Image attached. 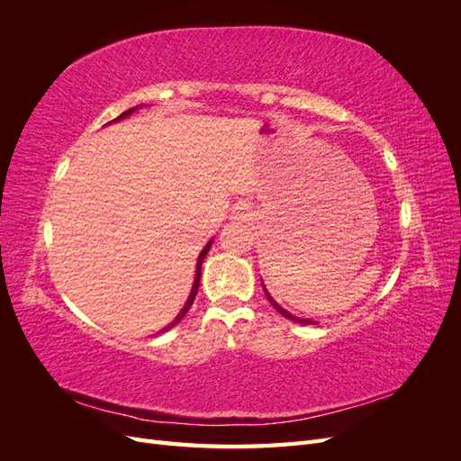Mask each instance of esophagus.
<instances>
[{"label": "esophagus", "instance_id": "34e87169", "mask_svg": "<svg viewBox=\"0 0 461 461\" xmlns=\"http://www.w3.org/2000/svg\"><path fill=\"white\" fill-rule=\"evenodd\" d=\"M249 217V209H248V205H244V203H239L234 207V219H240V221H246Z\"/></svg>", "mask_w": 461, "mask_h": 461}]
</instances>
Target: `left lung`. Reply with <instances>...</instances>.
<instances>
[{
    "label": "left lung",
    "instance_id": "1",
    "mask_svg": "<svg viewBox=\"0 0 461 461\" xmlns=\"http://www.w3.org/2000/svg\"><path fill=\"white\" fill-rule=\"evenodd\" d=\"M261 285H263V283H261ZM263 290H265V296H267V300L271 302L273 308H275L278 313H281V315H285L286 319H290V321H296V323H302V325H312V323H313V321H310V319H300V317H294V315H292L290 312H286L285 308H281V305H278V303L271 298V294L267 292V288H265V285H263Z\"/></svg>",
    "mask_w": 461,
    "mask_h": 461
}]
</instances>
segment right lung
<instances>
[{
  "mask_svg": "<svg viewBox=\"0 0 461 461\" xmlns=\"http://www.w3.org/2000/svg\"><path fill=\"white\" fill-rule=\"evenodd\" d=\"M134 109H138V107H132V109H129V111H124V113H121L115 121H121V119H124V117H129ZM212 244H213V240H209L207 244H205V248L202 249L200 252V258H198V265H196V276H194V285H192V290H190V296H188V300H186V303H185V308L180 310V313L175 317V321L171 325H167L163 330H159V332H165V330H169L171 327H175L180 319H183L185 315H186V312L190 310V305L194 303V298H196V294H198V286H200V276H202V263H203V258L207 256V252H209V248H212Z\"/></svg>",
  "mask_w": 461,
  "mask_h": 461,
  "instance_id": "1",
  "label": "right lung"
}]
</instances>
